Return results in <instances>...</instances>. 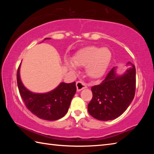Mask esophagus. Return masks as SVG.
Returning <instances> with one entry per match:
<instances>
[{
    "label": "esophagus",
    "mask_w": 154,
    "mask_h": 154,
    "mask_svg": "<svg viewBox=\"0 0 154 154\" xmlns=\"http://www.w3.org/2000/svg\"><path fill=\"white\" fill-rule=\"evenodd\" d=\"M76 86H77V90L78 92H79V91L82 90L83 89H85V88H87V85L84 82H77L76 83Z\"/></svg>",
    "instance_id": "obj_1"
}]
</instances>
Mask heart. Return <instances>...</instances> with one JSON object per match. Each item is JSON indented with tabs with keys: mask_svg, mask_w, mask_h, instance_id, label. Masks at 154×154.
Wrapping results in <instances>:
<instances>
[{
	"mask_svg": "<svg viewBox=\"0 0 154 154\" xmlns=\"http://www.w3.org/2000/svg\"><path fill=\"white\" fill-rule=\"evenodd\" d=\"M113 54L108 48L89 46L78 51L72 57V62L78 66H86V72L90 77L99 78L105 73L112 60ZM68 66L75 71V65L69 62Z\"/></svg>",
	"mask_w": 154,
	"mask_h": 154,
	"instance_id": "obj_1",
	"label": "heart"
}]
</instances>
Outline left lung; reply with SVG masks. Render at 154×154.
Wrapping results in <instances>:
<instances>
[{
	"mask_svg": "<svg viewBox=\"0 0 154 154\" xmlns=\"http://www.w3.org/2000/svg\"><path fill=\"white\" fill-rule=\"evenodd\" d=\"M129 69L122 76H117L115 68L99 85L91 88L92 98L88 104L90 116L101 121L118 118L133 100L136 90V69L128 62Z\"/></svg>",
	"mask_w": 154,
	"mask_h": 154,
	"instance_id": "left-lung-1",
	"label": "left lung"
}]
</instances>
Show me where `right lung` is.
<instances>
[{
	"mask_svg": "<svg viewBox=\"0 0 154 154\" xmlns=\"http://www.w3.org/2000/svg\"><path fill=\"white\" fill-rule=\"evenodd\" d=\"M17 83L21 97L28 110L38 118L49 121L57 120L66 115L77 90L74 82L71 83H61L55 90L48 93L31 92L21 82L20 66L17 71Z\"/></svg>",
	"mask_w": 154,
	"mask_h": 154,
	"instance_id": "1",
	"label": "right lung"
}]
</instances>
